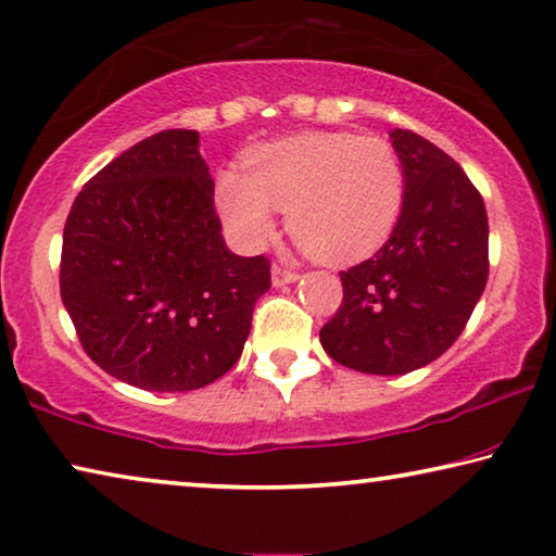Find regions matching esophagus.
Returning a JSON list of instances; mask_svg holds the SVG:
<instances>
[{
	"instance_id": "34e87169",
	"label": "esophagus",
	"mask_w": 556,
	"mask_h": 556,
	"mask_svg": "<svg viewBox=\"0 0 556 556\" xmlns=\"http://www.w3.org/2000/svg\"><path fill=\"white\" fill-rule=\"evenodd\" d=\"M296 279H300V271L281 267V264H275V267H271V285H275V287L292 285V281H296Z\"/></svg>"
}]
</instances>
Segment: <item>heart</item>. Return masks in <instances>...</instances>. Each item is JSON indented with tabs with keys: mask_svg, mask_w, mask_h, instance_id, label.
Listing matches in <instances>:
<instances>
[{
	"mask_svg": "<svg viewBox=\"0 0 556 556\" xmlns=\"http://www.w3.org/2000/svg\"><path fill=\"white\" fill-rule=\"evenodd\" d=\"M407 174L382 137L304 131L244 156V174L217 177V210L231 237L256 250L275 235L277 210L304 250L329 264L375 254L402 217Z\"/></svg>",
	"mask_w": 556,
	"mask_h": 556,
	"instance_id": "b5f03b06",
	"label": "heart"
}]
</instances>
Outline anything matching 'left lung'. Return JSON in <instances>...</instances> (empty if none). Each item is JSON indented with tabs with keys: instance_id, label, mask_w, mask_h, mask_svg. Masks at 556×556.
<instances>
[{
	"instance_id": "1",
	"label": "left lung",
	"mask_w": 556,
	"mask_h": 556,
	"mask_svg": "<svg viewBox=\"0 0 556 556\" xmlns=\"http://www.w3.org/2000/svg\"><path fill=\"white\" fill-rule=\"evenodd\" d=\"M407 174L392 237L371 260L339 271L342 306L319 331L331 359L364 375H407L450 350L490 275L482 194L429 139L389 131Z\"/></svg>"
}]
</instances>
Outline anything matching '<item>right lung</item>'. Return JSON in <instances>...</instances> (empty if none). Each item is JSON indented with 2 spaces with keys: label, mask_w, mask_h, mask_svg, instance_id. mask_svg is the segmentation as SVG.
<instances>
[{
  "label": "right lung",
  "mask_w": 556,
  "mask_h": 556,
  "mask_svg": "<svg viewBox=\"0 0 556 556\" xmlns=\"http://www.w3.org/2000/svg\"><path fill=\"white\" fill-rule=\"evenodd\" d=\"M269 287L267 256L227 250L194 129L129 147L66 217L64 309L89 359L147 392H189L227 375Z\"/></svg>",
  "instance_id": "add662e5"
}]
</instances>
